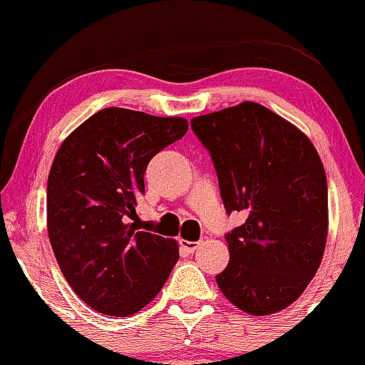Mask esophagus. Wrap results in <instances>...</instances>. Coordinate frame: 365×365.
<instances>
[{
  "label": "esophagus",
  "instance_id": "34e87169",
  "mask_svg": "<svg viewBox=\"0 0 365 365\" xmlns=\"http://www.w3.org/2000/svg\"><path fill=\"white\" fill-rule=\"evenodd\" d=\"M199 244H201L199 241H185V239H182V241H180V250H182L183 253L190 255L197 250Z\"/></svg>",
  "mask_w": 365,
  "mask_h": 365
}]
</instances>
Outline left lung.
Returning a JSON list of instances; mask_svg holds the SVG:
<instances>
[{"instance_id":"8db88e82","label":"left lung","mask_w":365,"mask_h":365,"mask_svg":"<svg viewBox=\"0 0 365 365\" xmlns=\"http://www.w3.org/2000/svg\"><path fill=\"white\" fill-rule=\"evenodd\" d=\"M227 213L246 211L227 234L230 262L216 282L251 315L284 310L317 274L327 239V180L314 143L255 102L197 115Z\"/></svg>"}]
</instances>
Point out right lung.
<instances>
[{
    "instance_id": "1",
    "label": "right lung",
    "mask_w": 365,
    "mask_h": 365,
    "mask_svg": "<svg viewBox=\"0 0 365 365\" xmlns=\"http://www.w3.org/2000/svg\"><path fill=\"white\" fill-rule=\"evenodd\" d=\"M187 130L183 118L107 107L55 155L46 190L50 244L72 291L100 314H137L178 262L173 239L140 230L135 206L147 164Z\"/></svg>"
}]
</instances>
